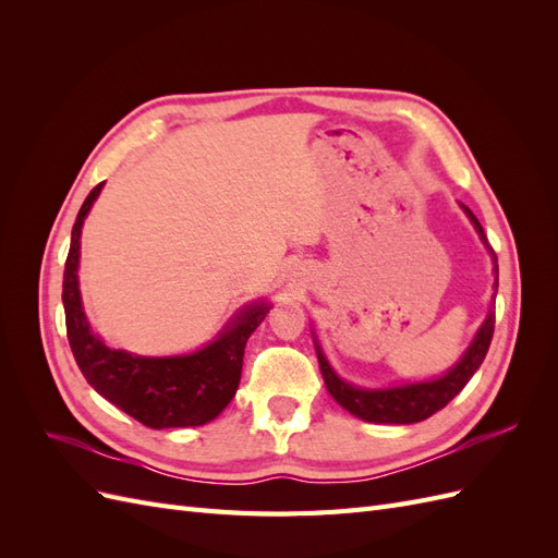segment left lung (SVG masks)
Listing matches in <instances>:
<instances>
[{
	"instance_id": "left-lung-1",
	"label": "left lung",
	"mask_w": 558,
	"mask_h": 558,
	"mask_svg": "<svg viewBox=\"0 0 558 558\" xmlns=\"http://www.w3.org/2000/svg\"><path fill=\"white\" fill-rule=\"evenodd\" d=\"M461 207H463L465 216L470 218V223L475 226L486 251L492 253V258H494V272H496L494 302H496L498 258H496L494 248L488 246L486 234L475 218V214H472L465 205H461ZM494 326H496V312L492 307L484 318V324L480 326L475 340L470 342V347L465 349L459 363H456L451 369H447L442 377H435L428 381L388 386V388H361V386H353V384L344 381L330 367L324 349H320V344L316 342V337H314V347H316L318 367H320V375H324L328 393L337 400V404H342L347 412L367 421V424H416V421H424V418L433 416L435 412L447 408V402L463 391V386L470 381L472 375L477 373L484 356H486L488 344H492V337H494Z\"/></svg>"
}]
</instances>
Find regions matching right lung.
Segmentation results:
<instances>
[{"label": "right lung", "instance_id": "1", "mask_svg": "<svg viewBox=\"0 0 558 558\" xmlns=\"http://www.w3.org/2000/svg\"><path fill=\"white\" fill-rule=\"evenodd\" d=\"M102 185H95L78 209L64 263L62 305L76 365L99 396L148 428L205 426L238 393L246 340L272 305L265 300L244 305L209 344L183 356H137L107 347L90 328L78 291L81 228Z\"/></svg>", "mask_w": 558, "mask_h": 558}]
</instances>
